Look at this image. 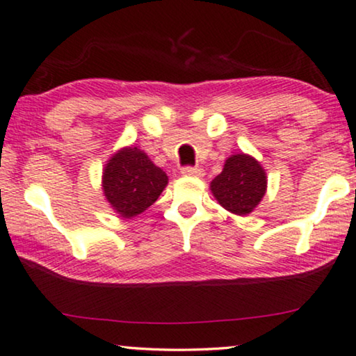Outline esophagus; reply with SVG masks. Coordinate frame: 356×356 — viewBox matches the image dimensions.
Masks as SVG:
<instances>
[{"mask_svg":"<svg viewBox=\"0 0 356 356\" xmlns=\"http://www.w3.org/2000/svg\"><path fill=\"white\" fill-rule=\"evenodd\" d=\"M180 172L184 176H192V177H202L203 176V169H200L198 166H185L180 169Z\"/></svg>","mask_w":356,"mask_h":356,"instance_id":"34e87169","label":"esophagus"}]
</instances>
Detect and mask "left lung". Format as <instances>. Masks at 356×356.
<instances>
[{
    "instance_id": "left-lung-1",
    "label": "left lung",
    "mask_w": 356,
    "mask_h": 356,
    "mask_svg": "<svg viewBox=\"0 0 356 356\" xmlns=\"http://www.w3.org/2000/svg\"><path fill=\"white\" fill-rule=\"evenodd\" d=\"M266 187L268 179L261 164L245 153L227 158L222 172L209 185L218 203L237 216L252 213L263 200Z\"/></svg>"
}]
</instances>
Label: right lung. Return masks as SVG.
<instances>
[{
  "label": "right lung",
  "mask_w": 356,
  "mask_h": 356,
  "mask_svg": "<svg viewBox=\"0 0 356 356\" xmlns=\"http://www.w3.org/2000/svg\"><path fill=\"white\" fill-rule=\"evenodd\" d=\"M168 185V176L137 147L121 148L103 169V192L122 218H134L156 202Z\"/></svg>",
  "instance_id": "1"
}]
</instances>
